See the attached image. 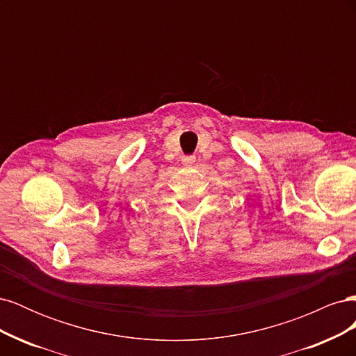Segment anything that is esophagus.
<instances>
[{"label": "esophagus", "mask_w": 356, "mask_h": 356, "mask_svg": "<svg viewBox=\"0 0 356 356\" xmlns=\"http://www.w3.org/2000/svg\"><path fill=\"white\" fill-rule=\"evenodd\" d=\"M195 156H182V159H181V161H182V165H186V166H191L193 163H195Z\"/></svg>", "instance_id": "1"}]
</instances>
